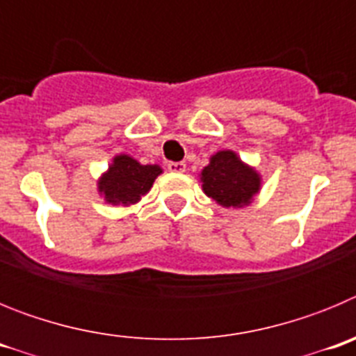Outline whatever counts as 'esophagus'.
Instances as JSON below:
<instances>
[{
  "label": "esophagus",
  "instance_id": "1",
  "mask_svg": "<svg viewBox=\"0 0 356 356\" xmlns=\"http://www.w3.org/2000/svg\"><path fill=\"white\" fill-rule=\"evenodd\" d=\"M168 169L171 172H185V169H187V163L185 162H169Z\"/></svg>",
  "mask_w": 356,
  "mask_h": 356
}]
</instances>
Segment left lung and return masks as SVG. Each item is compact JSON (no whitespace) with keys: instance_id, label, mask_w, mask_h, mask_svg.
Wrapping results in <instances>:
<instances>
[{"instance_id":"1","label":"left lung","mask_w":356,"mask_h":356,"mask_svg":"<svg viewBox=\"0 0 356 356\" xmlns=\"http://www.w3.org/2000/svg\"><path fill=\"white\" fill-rule=\"evenodd\" d=\"M203 193L222 209H242L253 203L262 188V175L234 149H221L210 156L200 172Z\"/></svg>"}]
</instances>
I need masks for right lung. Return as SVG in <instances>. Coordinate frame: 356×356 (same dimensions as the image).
<instances>
[{
  "label": "right lung",
  "mask_w": 356,
  "mask_h": 356,
  "mask_svg": "<svg viewBox=\"0 0 356 356\" xmlns=\"http://www.w3.org/2000/svg\"><path fill=\"white\" fill-rule=\"evenodd\" d=\"M159 163L143 165L127 153H119L108 163V169L97 178V194L105 203L115 207H130L151 191L162 175Z\"/></svg>",
  "instance_id": "1"
}]
</instances>
